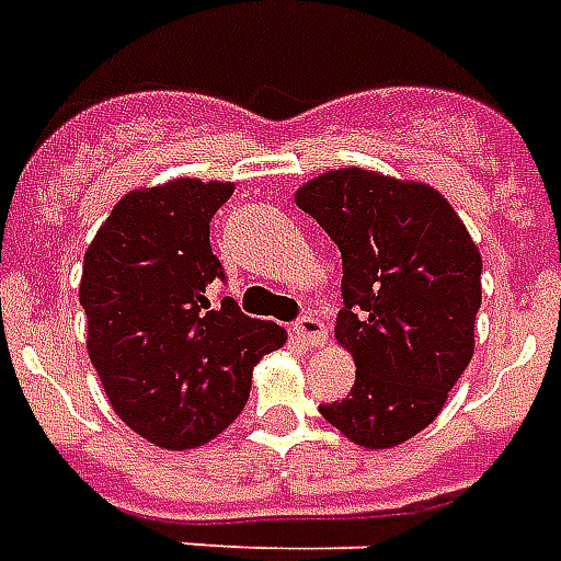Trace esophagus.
I'll list each match as a JSON object with an SVG mask.
<instances>
[{
	"label": "esophagus",
	"mask_w": 561,
	"mask_h": 561,
	"mask_svg": "<svg viewBox=\"0 0 561 561\" xmlns=\"http://www.w3.org/2000/svg\"><path fill=\"white\" fill-rule=\"evenodd\" d=\"M294 332H297L309 347H323V344H327V327H323L314 314H302V318L294 323Z\"/></svg>",
	"instance_id": "obj_1"
}]
</instances>
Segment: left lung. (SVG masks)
<instances>
[{
    "label": "left lung",
    "instance_id": "obj_1",
    "mask_svg": "<svg viewBox=\"0 0 561 561\" xmlns=\"http://www.w3.org/2000/svg\"><path fill=\"white\" fill-rule=\"evenodd\" d=\"M297 205L341 250L335 337L356 362L350 394L320 414L362 447H397L438 417L473 356L480 250L435 187L362 167L311 179Z\"/></svg>",
    "mask_w": 561,
    "mask_h": 561
}]
</instances>
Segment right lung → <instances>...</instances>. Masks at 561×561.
Masks as SVG:
<instances>
[{
    "mask_svg": "<svg viewBox=\"0 0 561 561\" xmlns=\"http://www.w3.org/2000/svg\"><path fill=\"white\" fill-rule=\"evenodd\" d=\"M232 191L199 179L131 191L84 252L79 302L93 367L126 426L167 450L224 433L250 397L252 367L288 341L232 297H208L226 279L208 224Z\"/></svg>",
    "mask_w": 561,
    "mask_h": 561,
    "instance_id": "1",
    "label": "right lung"
}]
</instances>
